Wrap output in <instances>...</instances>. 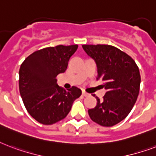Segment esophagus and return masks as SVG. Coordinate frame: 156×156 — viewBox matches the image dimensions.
<instances>
[{"instance_id": "esophagus-1", "label": "esophagus", "mask_w": 156, "mask_h": 156, "mask_svg": "<svg viewBox=\"0 0 156 156\" xmlns=\"http://www.w3.org/2000/svg\"><path fill=\"white\" fill-rule=\"evenodd\" d=\"M82 95H83L84 97H88V96H89V94H88V93H86V92L83 91L82 92Z\"/></svg>"}]
</instances>
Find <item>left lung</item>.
<instances>
[{
  "label": "left lung",
  "mask_w": 156,
  "mask_h": 156,
  "mask_svg": "<svg viewBox=\"0 0 156 156\" xmlns=\"http://www.w3.org/2000/svg\"><path fill=\"white\" fill-rule=\"evenodd\" d=\"M86 54L94 59L97 80L107 89L102 99L88 110L90 119L101 126L115 125L129 114L139 94L141 76L134 60L109 44H83ZM95 97V95H94Z\"/></svg>",
  "instance_id": "obj_1"
}]
</instances>
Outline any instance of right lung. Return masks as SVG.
I'll use <instances>...</instances> for the list:
<instances>
[{
  "instance_id": "add662e5",
  "label": "right lung",
  "mask_w": 156,
  "mask_h": 156,
  "mask_svg": "<svg viewBox=\"0 0 156 156\" xmlns=\"http://www.w3.org/2000/svg\"><path fill=\"white\" fill-rule=\"evenodd\" d=\"M78 45L47 47L25 58L19 69V92L28 113L44 125L63 119L75 100L81 95L77 87L62 89L57 84V76L66 72L70 58Z\"/></svg>"
}]
</instances>
